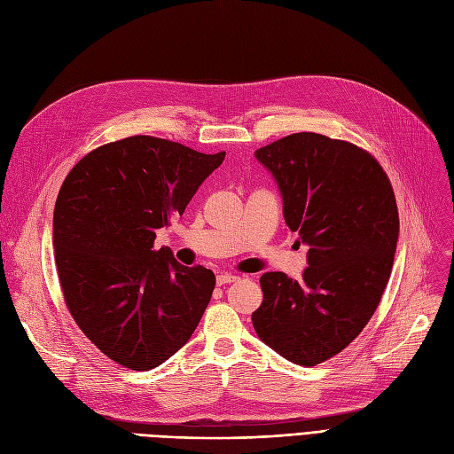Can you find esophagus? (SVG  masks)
Segmentation results:
<instances>
[{
  "instance_id": "34e87169",
  "label": "esophagus",
  "mask_w": 454,
  "mask_h": 454,
  "mask_svg": "<svg viewBox=\"0 0 454 454\" xmlns=\"http://www.w3.org/2000/svg\"><path fill=\"white\" fill-rule=\"evenodd\" d=\"M237 279H239V276H234V274H227V272H223V274H217V278H215L217 286H223V284H232V281H237Z\"/></svg>"
}]
</instances>
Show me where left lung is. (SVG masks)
<instances>
[{
	"label": "left lung",
	"instance_id": "8db88e82",
	"mask_svg": "<svg viewBox=\"0 0 454 454\" xmlns=\"http://www.w3.org/2000/svg\"><path fill=\"white\" fill-rule=\"evenodd\" d=\"M278 184L286 223L306 244L301 279L261 276L257 336L301 366L334 356L361 334L393 270L398 208L385 170L346 140L294 133L255 150Z\"/></svg>",
	"mask_w": 454,
	"mask_h": 454
}]
</instances>
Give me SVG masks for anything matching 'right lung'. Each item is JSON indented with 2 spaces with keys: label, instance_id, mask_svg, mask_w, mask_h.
<instances>
[{
  "label": "right lung",
  "instance_id": "1",
  "mask_svg": "<svg viewBox=\"0 0 454 454\" xmlns=\"http://www.w3.org/2000/svg\"><path fill=\"white\" fill-rule=\"evenodd\" d=\"M225 160L137 135L78 161L54 207L52 246L66 304L114 363L152 370L192 338L215 276L184 267L155 231L180 217Z\"/></svg>",
  "mask_w": 454,
  "mask_h": 454
}]
</instances>
